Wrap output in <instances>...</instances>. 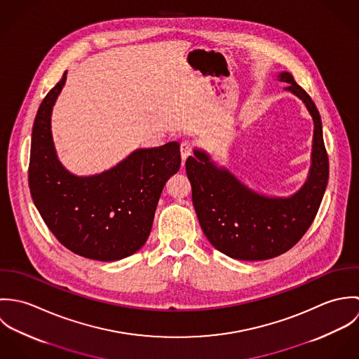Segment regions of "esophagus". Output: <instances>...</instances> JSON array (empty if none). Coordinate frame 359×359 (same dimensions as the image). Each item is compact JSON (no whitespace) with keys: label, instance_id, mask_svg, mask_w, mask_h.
I'll list each match as a JSON object with an SVG mask.
<instances>
[{"label":"esophagus","instance_id":"esophagus-1","mask_svg":"<svg viewBox=\"0 0 359 359\" xmlns=\"http://www.w3.org/2000/svg\"><path fill=\"white\" fill-rule=\"evenodd\" d=\"M180 148H181V157H182V160H187V157L191 156L192 152H194V144L191 141H188V140L182 141Z\"/></svg>","mask_w":359,"mask_h":359}]
</instances>
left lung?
I'll return each mask as SVG.
<instances>
[{
	"label": "left lung",
	"mask_w": 359,
	"mask_h": 359,
	"mask_svg": "<svg viewBox=\"0 0 359 359\" xmlns=\"http://www.w3.org/2000/svg\"><path fill=\"white\" fill-rule=\"evenodd\" d=\"M279 80L306 103L313 118L312 165L306 185L289 199L259 196L242 185L208 156L195 151L185 161L192 202L208 242L226 256L261 261L290 250L311 226L329 180V157L319 111L307 93L287 72Z\"/></svg>",
	"instance_id": "8db88e82"
}]
</instances>
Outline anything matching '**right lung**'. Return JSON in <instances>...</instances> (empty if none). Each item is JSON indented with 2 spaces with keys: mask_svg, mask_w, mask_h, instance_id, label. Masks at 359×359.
<instances>
[{
  "mask_svg": "<svg viewBox=\"0 0 359 359\" xmlns=\"http://www.w3.org/2000/svg\"><path fill=\"white\" fill-rule=\"evenodd\" d=\"M62 80L40 104L32 134L29 188L53 236L74 255L116 261L140 250L152 229L167 180L181 165L178 142L138 149L100 175L76 177L59 163L51 111Z\"/></svg>",
  "mask_w": 359,
  "mask_h": 359,
  "instance_id": "right-lung-1",
  "label": "right lung"
}]
</instances>
